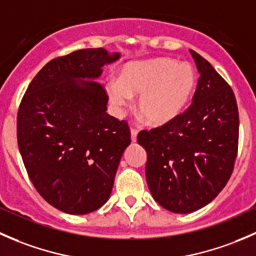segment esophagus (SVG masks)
I'll use <instances>...</instances> for the list:
<instances>
[{
    "label": "esophagus",
    "instance_id": "1",
    "mask_svg": "<svg viewBox=\"0 0 256 256\" xmlns=\"http://www.w3.org/2000/svg\"><path fill=\"white\" fill-rule=\"evenodd\" d=\"M138 131L136 128H131V140H132V142H135L138 140Z\"/></svg>",
    "mask_w": 256,
    "mask_h": 256
}]
</instances>
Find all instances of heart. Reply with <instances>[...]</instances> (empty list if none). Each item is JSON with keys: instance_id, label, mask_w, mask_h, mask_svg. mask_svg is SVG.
<instances>
[{"instance_id": "obj_1", "label": "heart", "mask_w": 256, "mask_h": 256, "mask_svg": "<svg viewBox=\"0 0 256 256\" xmlns=\"http://www.w3.org/2000/svg\"><path fill=\"white\" fill-rule=\"evenodd\" d=\"M196 80L190 64L162 56L125 64L118 72V82L108 84L106 92L118 109L128 104L130 96L140 95L138 112L151 125H164L186 109Z\"/></svg>"}]
</instances>
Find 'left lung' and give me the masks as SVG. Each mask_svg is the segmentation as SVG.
<instances>
[{
    "label": "left lung",
    "mask_w": 256,
    "mask_h": 256,
    "mask_svg": "<svg viewBox=\"0 0 256 256\" xmlns=\"http://www.w3.org/2000/svg\"><path fill=\"white\" fill-rule=\"evenodd\" d=\"M190 52L200 73L192 104L174 120L138 135L147 152L152 197L174 213L210 203L226 187L238 154L236 95L208 60Z\"/></svg>",
    "instance_id": "1"
}]
</instances>
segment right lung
Listing matches in <instances>:
<instances>
[{
	"label": "right lung",
	"mask_w": 256,
	"mask_h": 256,
	"mask_svg": "<svg viewBox=\"0 0 256 256\" xmlns=\"http://www.w3.org/2000/svg\"><path fill=\"white\" fill-rule=\"evenodd\" d=\"M118 56L88 48L52 59L20 100L17 142L28 177L66 213L86 214L106 203L131 142L128 122L106 112L109 96L95 80Z\"/></svg>",
	"instance_id": "right-lung-1"
}]
</instances>
